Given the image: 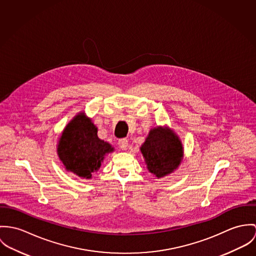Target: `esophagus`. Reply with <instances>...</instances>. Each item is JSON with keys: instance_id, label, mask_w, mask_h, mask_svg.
Returning a JSON list of instances; mask_svg holds the SVG:
<instances>
[{"instance_id": "obj_1", "label": "esophagus", "mask_w": 256, "mask_h": 256, "mask_svg": "<svg viewBox=\"0 0 256 256\" xmlns=\"http://www.w3.org/2000/svg\"><path fill=\"white\" fill-rule=\"evenodd\" d=\"M118 146H120V149L126 150V149H128V140L126 138L120 140H118Z\"/></svg>"}]
</instances>
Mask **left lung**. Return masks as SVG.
Here are the masks:
<instances>
[{"label":"left lung","instance_id":"obj_1","mask_svg":"<svg viewBox=\"0 0 256 256\" xmlns=\"http://www.w3.org/2000/svg\"><path fill=\"white\" fill-rule=\"evenodd\" d=\"M148 170L157 178L170 174L184 159V147L178 136L169 126H155L140 146Z\"/></svg>","mask_w":256,"mask_h":256}]
</instances>
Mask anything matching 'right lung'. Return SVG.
Instances as JSON below:
<instances>
[{"mask_svg": "<svg viewBox=\"0 0 256 256\" xmlns=\"http://www.w3.org/2000/svg\"><path fill=\"white\" fill-rule=\"evenodd\" d=\"M98 128L84 112L76 114L62 130L57 144V154L68 172L90 180L100 169L105 156L114 152L109 143L100 140Z\"/></svg>", "mask_w": 256, "mask_h": 256, "instance_id": "add662e5", "label": "right lung"}]
</instances>
